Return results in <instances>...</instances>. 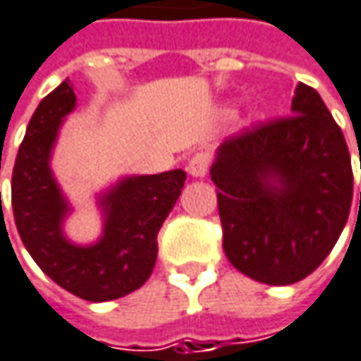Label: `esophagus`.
I'll list each match as a JSON object with an SVG mask.
<instances>
[{
	"mask_svg": "<svg viewBox=\"0 0 361 361\" xmlns=\"http://www.w3.org/2000/svg\"><path fill=\"white\" fill-rule=\"evenodd\" d=\"M208 167H210V157L206 153H196L188 163V173L192 178H204L208 173Z\"/></svg>",
	"mask_w": 361,
	"mask_h": 361,
	"instance_id": "1",
	"label": "esophagus"
}]
</instances>
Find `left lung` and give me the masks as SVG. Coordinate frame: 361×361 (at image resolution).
<instances>
[{"instance_id": "obj_1", "label": "left lung", "mask_w": 361, "mask_h": 361, "mask_svg": "<svg viewBox=\"0 0 361 361\" xmlns=\"http://www.w3.org/2000/svg\"><path fill=\"white\" fill-rule=\"evenodd\" d=\"M290 112L226 138L210 167L224 253L269 286L300 282L323 264L353 196L345 138L317 90L298 83Z\"/></svg>"}]
</instances>
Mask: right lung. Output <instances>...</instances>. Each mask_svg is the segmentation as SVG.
I'll return each instance as SVG.
<instances>
[{"mask_svg":"<svg viewBox=\"0 0 361 361\" xmlns=\"http://www.w3.org/2000/svg\"><path fill=\"white\" fill-rule=\"evenodd\" d=\"M69 79L44 97L26 128L11 176V208L22 243L61 288L90 302L122 298L140 288L157 259V233L178 202L185 171L126 176L97 194L99 239L77 245L65 235L71 204L51 169L59 130L75 110Z\"/></svg>","mask_w":361,"mask_h":361,"instance_id":"right-lung-1","label":"right lung"}]
</instances>
